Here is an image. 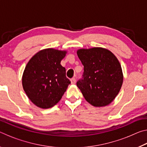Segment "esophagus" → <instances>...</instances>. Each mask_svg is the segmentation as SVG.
Masks as SVG:
<instances>
[{
    "mask_svg": "<svg viewBox=\"0 0 147 147\" xmlns=\"http://www.w3.org/2000/svg\"><path fill=\"white\" fill-rule=\"evenodd\" d=\"M71 84H74L76 83V79L75 78H72L71 79Z\"/></svg>",
    "mask_w": 147,
    "mask_h": 147,
    "instance_id": "34e87169",
    "label": "esophagus"
}]
</instances>
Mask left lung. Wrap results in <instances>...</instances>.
<instances>
[{
    "mask_svg": "<svg viewBox=\"0 0 147 147\" xmlns=\"http://www.w3.org/2000/svg\"><path fill=\"white\" fill-rule=\"evenodd\" d=\"M77 54L84 73L76 85L84 98L95 107L108 105L118 94L123 82L117 58L108 50L99 47L80 49Z\"/></svg>",
    "mask_w": 147,
    "mask_h": 147,
    "instance_id": "8db88e82",
    "label": "left lung"
}]
</instances>
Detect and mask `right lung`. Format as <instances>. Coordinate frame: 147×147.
<instances>
[{
  "instance_id": "1",
  "label": "right lung",
  "mask_w": 147,
  "mask_h": 147,
  "mask_svg": "<svg viewBox=\"0 0 147 147\" xmlns=\"http://www.w3.org/2000/svg\"><path fill=\"white\" fill-rule=\"evenodd\" d=\"M66 51L53 49L38 52L24 69L22 83L30 100L41 108L47 109L58 102L71 81L60 62Z\"/></svg>"
}]
</instances>
